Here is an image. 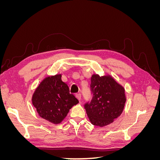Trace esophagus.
<instances>
[{
	"label": "esophagus",
	"instance_id": "obj_1",
	"mask_svg": "<svg viewBox=\"0 0 160 160\" xmlns=\"http://www.w3.org/2000/svg\"><path fill=\"white\" fill-rule=\"evenodd\" d=\"M75 96H76V98L78 99L79 100H81V93H76Z\"/></svg>",
	"mask_w": 160,
	"mask_h": 160
}]
</instances>
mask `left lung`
Wrapping results in <instances>:
<instances>
[{"instance_id": "8db88e82", "label": "left lung", "mask_w": 160, "mask_h": 160, "mask_svg": "<svg viewBox=\"0 0 160 160\" xmlns=\"http://www.w3.org/2000/svg\"><path fill=\"white\" fill-rule=\"evenodd\" d=\"M90 89L92 98L84 107L91 123L103 127L122 114L126 98L125 89L110 76L93 75Z\"/></svg>"}]
</instances>
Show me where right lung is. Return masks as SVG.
<instances>
[{"instance_id": "add662e5", "label": "right lung", "mask_w": 160, "mask_h": 160, "mask_svg": "<svg viewBox=\"0 0 160 160\" xmlns=\"http://www.w3.org/2000/svg\"><path fill=\"white\" fill-rule=\"evenodd\" d=\"M32 101L38 115L55 124L60 123L69 109L79 103L61 80V75L46 77L36 89Z\"/></svg>"}]
</instances>
